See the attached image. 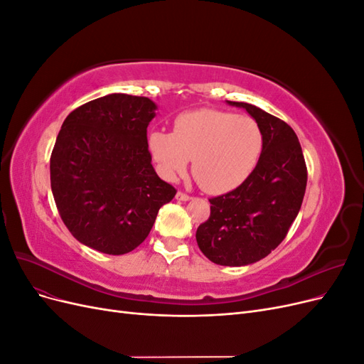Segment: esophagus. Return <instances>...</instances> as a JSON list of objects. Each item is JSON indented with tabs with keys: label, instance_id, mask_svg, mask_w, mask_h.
I'll return each mask as SVG.
<instances>
[{
	"label": "esophagus",
	"instance_id": "esophagus-1",
	"mask_svg": "<svg viewBox=\"0 0 364 364\" xmlns=\"http://www.w3.org/2000/svg\"><path fill=\"white\" fill-rule=\"evenodd\" d=\"M176 199H178V200H182V202H186V200H190V199H191V196H188V194L183 193V191H179L178 194H176Z\"/></svg>",
	"mask_w": 364,
	"mask_h": 364
}]
</instances>
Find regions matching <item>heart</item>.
<instances>
[{
  "mask_svg": "<svg viewBox=\"0 0 364 364\" xmlns=\"http://www.w3.org/2000/svg\"><path fill=\"white\" fill-rule=\"evenodd\" d=\"M149 146L165 179L183 174L191 159L197 183L208 193L222 194L237 188L255 170L264 134L249 115L199 109L176 118L173 134L151 132Z\"/></svg>",
  "mask_w": 364,
  "mask_h": 364,
  "instance_id": "heart-1",
  "label": "heart"
}]
</instances>
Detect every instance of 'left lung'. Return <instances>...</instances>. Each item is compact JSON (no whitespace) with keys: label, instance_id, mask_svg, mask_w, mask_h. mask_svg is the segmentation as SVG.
<instances>
[{"label":"left lung","instance_id":"1","mask_svg":"<svg viewBox=\"0 0 364 364\" xmlns=\"http://www.w3.org/2000/svg\"><path fill=\"white\" fill-rule=\"evenodd\" d=\"M228 103L257 119L264 147L243 183L209 199L211 214L197 228L196 240L208 259L240 267L266 258L287 235L304 200L306 165L299 139L285 121L249 103Z\"/></svg>","mask_w":364,"mask_h":364}]
</instances>
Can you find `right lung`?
<instances>
[{"mask_svg": "<svg viewBox=\"0 0 364 364\" xmlns=\"http://www.w3.org/2000/svg\"><path fill=\"white\" fill-rule=\"evenodd\" d=\"M155 111L147 97L109 94L65 118L50 159L51 191L82 245L107 255L132 252L174 197L151 165L147 126Z\"/></svg>", "mask_w": 364, "mask_h": 364, "instance_id": "1", "label": "right lung"}]
</instances>
